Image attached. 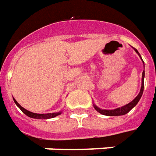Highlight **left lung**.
Listing matches in <instances>:
<instances>
[{"label": "left lung", "mask_w": 156, "mask_h": 156, "mask_svg": "<svg viewBox=\"0 0 156 156\" xmlns=\"http://www.w3.org/2000/svg\"><path fill=\"white\" fill-rule=\"evenodd\" d=\"M134 51L137 52L138 56L140 57V58L142 59L141 56L139 54V52L137 51V49H135L133 48ZM143 61V59H142ZM143 63H144V61H143ZM144 70L143 71V74H142V84H141V89H140V92L138 93V95H137L135 98H134L133 100L132 101V102H130L129 104H127V105H124V106H122V107H119V108H117V109H100V108H98L97 105H95L93 104V107H94V109H96L98 113H100L102 115H109V116H119V115H126V114H127V113L129 112L131 109L134 108L137 104L138 103V101L140 100V98H141L142 95H143V92H144Z\"/></svg>", "instance_id": "obj_1"}]
</instances>
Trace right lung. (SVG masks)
<instances>
[{
    "instance_id": "add662e5",
    "label": "right lung",
    "mask_w": 156,
    "mask_h": 156,
    "mask_svg": "<svg viewBox=\"0 0 156 156\" xmlns=\"http://www.w3.org/2000/svg\"><path fill=\"white\" fill-rule=\"evenodd\" d=\"M13 101L14 103L16 104V105L19 107V109L22 110L23 113H24L27 116L30 117V118H34V119H40V120H46V119H51V118H53V117L58 116L61 115L62 111H59V112H56V113H48V114H36V113H33L27 110L24 108H23L21 105H19V103L17 101L15 100V98H13Z\"/></svg>"
}]
</instances>
